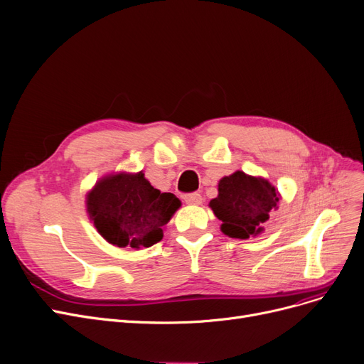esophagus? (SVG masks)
<instances>
[{"instance_id": "1", "label": "esophagus", "mask_w": 364, "mask_h": 364, "mask_svg": "<svg viewBox=\"0 0 364 364\" xmlns=\"http://www.w3.org/2000/svg\"><path fill=\"white\" fill-rule=\"evenodd\" d=\"M184 200L188 205H199V203H202V196L198 192L187 193V195H184Z\"/></svg>"}]
</instances>
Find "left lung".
<instances>
[{
  "label": "left lung",
  "instance_id": "obj_1",
  "mask_svg": "<svg viewBox=\"0 0 364 364\" xmlns=\"http://www.w3.org/2000/svg\"><path fill=\"white\" fill-rule=\"evenodd\" d=\"M278 200V192L269 181L236 171L220 180L218 196L210 207L223 221L221 232L230 238L247 240L263 230L262 226L269 220Z\"/></svg>",
  "mask_w": 364,
  "mask_h": 364
}]
</instances>
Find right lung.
Returning a JSON list of instances; mask_svg holds the SVG:
<instances>
[{
	"label": "right lung",
	"mask_w": 364,
	"mask_h": 364,
	"mask_svg": "<svg viewBox=\"0 0 364 364\" xmlns=\"http://www.w3.org/2000/svg\"><path fill=\"white\" fill-rule=\"evenodd\" d=\"M180 205L176 195L154 188L143 172L108 176L87 195V213L95 228L120 248H147L159 242L164 226Z\"/></svg>",
	"instance_id": "1"
}]
</instances>
